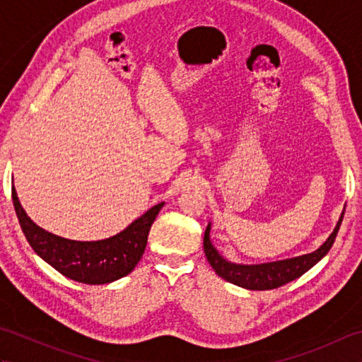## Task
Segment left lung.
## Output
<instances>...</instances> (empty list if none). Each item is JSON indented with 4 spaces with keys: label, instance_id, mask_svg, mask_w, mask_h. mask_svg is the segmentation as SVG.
Here are the masks:
<instances>
[{
    "label": "left lung",
    "instance_id": "left-lung-1",
    "mask_svg": "<svg viewBox=\"0 0 362 362\" xmlns=\"http://www.w3.org/2000/svg\"><path fill=\"white\" fill-rule=\"evenodd\" d=\"M344 211L341 214L339 221H337L333 233L328 236V240L322 244L317 250L306 253V255H302V257L272 261V263H263V264L232 263V261H227L216 249L213 247V244L210 241L211 224L206 226L205 235H204L205 257L209 259L210 266L214 269V272H216L221 279L227 280L228 283H233L236 286H241L250 291H267V289L280 288L283 284L298 279V276L303 275L306 271H310L314 264L319 263V261L327 255L336 240L337 232H339Z\"/></svg>",
    "mask_w": 362,
    "mask_h": 362
}]
</instances>
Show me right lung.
Listing matches in <instances>:
<instances>
[{"mask_svg": "<svg viewBox=\"0 0 362 362\" xmlns=\"http://www.w3.org/2000/svg\"><path fill=\"white\" fill-rule=\"evenodd\" d=\"M13 209L20 227L38 257L65 275L86 284H105L130 274L141 259L152 222L165 202L153 205L118 235L101 241H74L38 227L23 210L12 187Z\"/></svg>", "mask_w": 362, "mask_h": 362, "instance_id": "1", "label": "right lung"}]
</instances>
